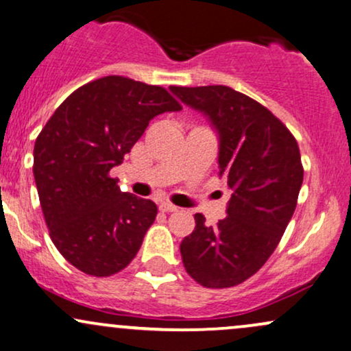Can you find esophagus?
I'll return each instance as SVG.
<instances>
[{
    "instance_id": "1",
    "label": "esophagus",
    "mask_w": 351,
    "mask_h": 351,
    "mask_svg": "<svg viewBox=\"0 0 351 351\" xmlns=\"http://www.w3.org/2000/svg\"><path fill=\"white\" fill-rule=\"evenodd\" d=\"M159 210H160V212L169 213V212H177V210H179V207H176V205L169 204V202H162V204L159 205Z\"/></svg>"
}]
</instances>
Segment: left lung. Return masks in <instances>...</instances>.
I'll list each match as a JSON object with an SVG mask.
<instances>
[{
  "instance_id": "left-lung-1",
  "label": "left lung",
  "mask_w": 351,
  "mask_h": 351,
  "mask_svg": "<svg viewBox=\"0 0 351 351\" xmlns=\"http://www.w3.org/2000/svg\"><path fill=\"white\" fill-rule=\"evenodd\" d=\"M220 133V172L232 189L223 220L195 228L180 243L185 271L200 286L225 289L261 269L294 215L304 167L298 141L279 118L248 95L225 85L171 86Z\"/></svg>"
}]
</instances>
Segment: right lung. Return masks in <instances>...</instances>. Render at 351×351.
<instances>
[{
	"instance_id": "obj_1",
	"label": "right lung",
	"mask_w": 351,
	"mask_h": 351,
	"mask_svg": "<svg viewBox=\"0 0 351 351\" xmlns=\"http://www.w3.org/2000/svg\"><path fill=\"white\" fill-rule=\"evenodd\" d=\"M179 110L164 86L108 75L70 93L37 136L32 171L45 225L82 273L108 278L138 254L158 207L119 192L110 171L152 118Z\"/></svg>"
}]
</instances>
